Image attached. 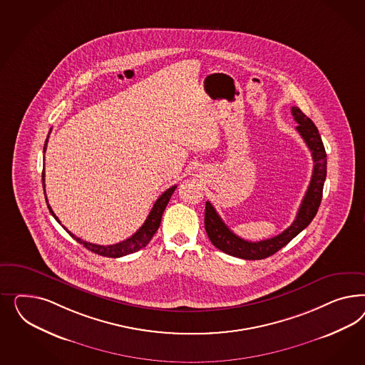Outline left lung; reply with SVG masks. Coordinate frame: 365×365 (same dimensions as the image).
I'll return each instance as SVG.
<instances>
[{
	"label": "left lung",
	"mask_w": 365,
	"mask_h": 365,
	"mask_svg": "<svg viewBox=\"0 0 365 365\" xmlns=\"http://www.w3.org/2000/svg\"><path fill=\"white\" fill-rule=\"evenodd\" d=\"M292 115L299 123L296 130L299 131L304 142L309 147L312 158L314 162L313 174L310 179L309 187L301 202L296 220L287 230L273 238L252 242L238 237L222 221L218 212L212 207L210 202H206L205 209V229L210 238L211 243L226 255L238 257L242 259H264L277 253L285 245L290 242L297 234L302 232L312 220L316 217L320 207L322 198V188L327 178V154L321 140L320 133L314 123L299 110V107H292Z\"/></svg>",
	"instance_id": "left-lung-1"
}]
</instances>
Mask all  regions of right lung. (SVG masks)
I'll return each mask as SVG.
<instances>
[{"label":"right lung","instance_id":"right-lung-1","mask_svg":"<svg viewBox=\"0 0 365 365\" xmlns=\"http://www.w3.org/2000/svg\"><path fill=\"white\" fill-rule=\"evenodd\" d=\"M46 143H48V138H46V140H45L44 153L45 150H46ZM43 187L45 188L44 170H43ZM175 188H177V186L167 188L166 191H165L159 198L156 199L154 207H153V210L150 211V214H148L145 222L142 225V227H140L138 232H135V234H133L130 238H127L125 241H122V242L115 243V245H108V246H101V245H96V243L86 242V241L78 238L75 234L68 232L66 227H64V229H66L68 234H69L73 240H76L78 243H81L86 249H88V250H91L92 253H95V255H103V257H110V258H119V257H123V255H131V253H135V252L143 249L144 246H147L148 242L151 241V238L154 237L155 232H156V230H158L159 226H160L163 211L166 209L167 203H168V200L171 198L173 192L175 191ZM45 200H46V194H45ZM46 205H48V209L51 211V214L53 215V218L60 223L58 218L56 217L55 212L51 209L48 200H46Z\"/></svg>","mask_w":365,"mask_h":365}]
</instances>
